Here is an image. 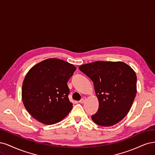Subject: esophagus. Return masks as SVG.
I'll return each instance as SVG.
<instances>
[{
  "mask_svg": "<svg viewBox=\"0 0 155 155\" xmlns=\"http://www.w3.org/2000/svg\"><path fill=\"white\" fill-rule=\"evenodd\" d=\"M86 101V97H83L81 101H80V103H81V104H83V103H84L85 102V101Z\"/></svg>",
  "mask_w": 155,
  "mask_h": 155,
  "instance_id": "1",
  "label": "esophagus"
}]
</instances>
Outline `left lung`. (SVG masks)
Returning <instances> with one entry per match:
<instances>
[{
  "mask_svg": "<svg viewBox=\"0 0 155 155\" xmlns=\"http://www.w3.org/2000/svg\"><path fill=\"white\" fill-rule=\"evenodd\" d=\"M79 69L93 81L99 102L91 116L99 126H111L127 115L137 94V75L122 62L96 61L82 65Z\"/></svg>",
  "mask_w": 155,
  "mask_h": 155,
  "instance_id": "1",
  "label": "left lung"
}]
</instances>
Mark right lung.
<instances>
[{
	"instance_id": "obj_1",
	"label": "right lung",
	"mask_w": 155,
	"mask_h": 155,
	"mask_svg": "<svg viewBox=\"0 0 155 155\" xmlns=\"http://www.w3.org/2000/svg\"><path fill=\"white\" fill-rule=\"evenodd\" d=\"M76 68L58 58L36 64L26 74L22 89L23 104L28 112L44 124H56L73 107L67 82Z\"/></svg>"
}]
</instances>
